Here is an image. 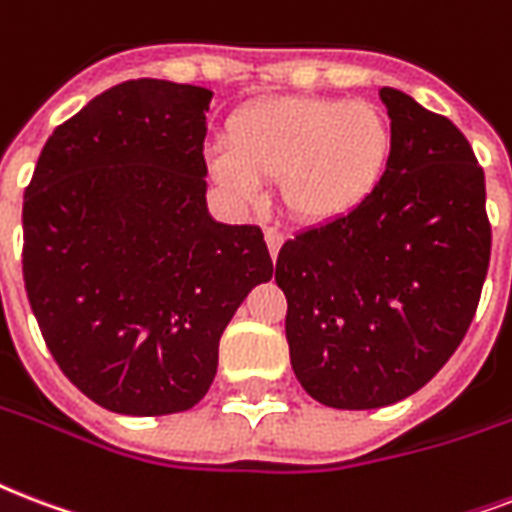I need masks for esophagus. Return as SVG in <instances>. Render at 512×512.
<instances>
[{
    "mask_svg": "<svg viewBox=\"0 0 512 512\" xmlns=\"http://www.w3.org/2000/svg\"><path fill=\"white\" fill-rule=\"evenodd\" d=\"M265 244H268V252H271V257L279 255V249H282L284 244V233L279 228H265Z\"/></svg>",
    "mask_w": 512,
    "mask_h": 512,
    "instance_id": "34e87169",
    "label": "esophagus"
}]
</instances>
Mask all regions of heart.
Masks as SVG:
<instances>
[{"instance_id":"obj_1","label":"heart","mask_w":512,"mask_h":512,"mask_svg":"<svg viewBox=\"0 0 512 512\" xmlns=\"http://www.w3.org/2000/svg\"><path fill=\"white\" fill-rule=\"evenodd\" d=\"M228 144L206 152L225 190L255 198L279 179L282 206L298 222L325 225L362 206L384 177L392 126L370 101L282 96L239 109Z\"/></svg>"}]
</instances>
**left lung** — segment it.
Here are the masks:
<instances>
[{
  "mask_svg": "<svg viewBox=\"0 0 512 512\" xmlns=\"http://www.w3.org/2000/svg\"><path fill=\"white\" fill-rule=\"evenodd\" d=\"M392 152L370 198L284 241L276 284L300 386L368 411L419 392L462 343L489 271L486 179L470 142L408 93L381 88Z\"/></svg>",
  "mask_w": 512,
  "mask_h": 512,
  "instance_id": "8db88e82",
  "label": "left lung"
}]
</instances>
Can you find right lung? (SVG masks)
<instances>
[{
  "instance_id": "1",
  "label": "right lung",
  "mask_w": 512,
  "mask_h": 512,
  "mask_svg": "<svg viewBox=\"0 0 512 512\" xmlns=\"http://www.w3.org/2000/svg\"><path fill=\"white\" fill-rule=\"evenodd\" d=\"M212 91L109 88L53 131L23 193V282L42 338L93 403L126 416L193 408L220 335L273 276L257 225L206 209Z\"/></svg>"
}]
</instances>
